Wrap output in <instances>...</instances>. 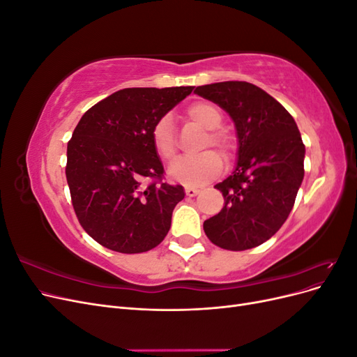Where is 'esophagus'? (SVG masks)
I'll return each mask as SVG.
<instances>
[{
	"label": "esophagus",
	"mask_w": 357,
	"mask_h": 357,
	"mask_svg": "<svg viewBox=\"0 0 357 357\" xmlns=\"http://www.w3.org/2000/svg\"><path fill=\"white\" fill-rule=\"evenodd\" d=\"M185 192H186V195H188V197L193 198V197H197V195H198V193H199V189H197V188H186V189H185Z\"/></svg>",
	"instance_id": "1"
}]
</instances>
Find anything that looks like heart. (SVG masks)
Listing matches in <instances>:
<instances>
[{
  "label": "heart",
  "instance_id": "b5f03b06",
  "mask_svg": "<svg viewBox=\"0 0 357 357\" xmlns=\"http://www.w3.org/2000/svg\"><path fill=\"white\" fill-rule=\"evenodd\" d=\"M185 113L190 121L208 129L201 149H207L211 146L218 149L223 158H229L232 155L234 142L228 134L219 129L223 122V117L218 107L211 102L199 101L190 104ZM150 139H152V146L156 155L162 160L174 159L177 153V142L172 117L169 114H164L155 122L152 132H150ZM222 169V158L213 152V150H207V152H202L197 156L180 158L176 162H172L168 168V176L171 180L178 181L181 185L201 186L218 177Z\"/></svg>",
  "mask_w": 357,
  "mask_h": 357
}]
</instances>
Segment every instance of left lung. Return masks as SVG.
<instances>
[{
    "mask_svg": "<svg viewBox=\"0 0 357 357\" xmlns=\"http://www.w3.org/2000/svg\"><path fill=\"white\" fill-rule=\"evenodd\" d=\"M195 93L228 112L238 135V162L214 188L225 205L204 222L208 240L225 250L261 245L282 228L304 178L305 146L294 117L257 86L220 82Z\"/></svg>",
    "mask_w": 357,
    "mask_h": 357,
    "instance_id": "obj_1",
    "label": "left lung"
}]
</instances>
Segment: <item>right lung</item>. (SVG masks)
Instances as JSON below:
<instances>
[{
    "label": "right lung",
    "mask_w": 357,
    "mask_h": 357,
    "mask_svg": "<svg viewBox=\"0 0 357 357\" xmlns=\"http://www.w3.org/2000/svg\"><path fill=\"white\" fill-rule=\"evenodd\" d=\"M192 91L126 88L82 116L67 146L66 176L74 213L96 243L132 255L164 241L185 190L164 181L150 132Z\"/></svg>",
    "instance_id": "add662e5"
}]
</instances>
